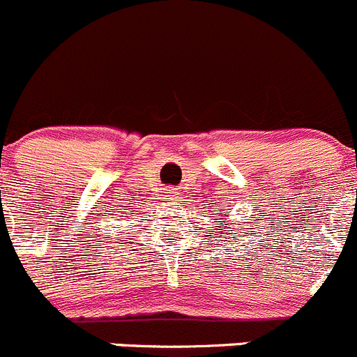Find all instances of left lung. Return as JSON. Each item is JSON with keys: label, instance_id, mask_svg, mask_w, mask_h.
Here are the masks:
<instances>
[{"label": "left lung", "instance_id": "obj_1", "mask_svg": "<svg viewBox=\"0 0 357 357\" xmlns=\"http://www.w3.org/2000/svg\"><path fill=\"white\" fill-rule=\"evenodd\" d=\"M222 229H224V227H222ZM218 231H220V229H218Z\"/></svg>", "mask_w": 357, "mask_h": 357}]
</instances>
